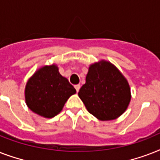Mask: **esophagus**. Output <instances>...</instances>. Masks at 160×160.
Returning <instances> with one entry per match:
<instances>
[{
	"label": "esophagus",
	"mask_w": 160,
	"mask_h": 160,
	"mask_svg": "<svg viewBox=\"0 0 160 160\" xmlns=\"http://www.w3.org/2000/svg\"><path fill=\"white\" fill-rule=\"evenodd\" d=\"M75 90H76V91H77V92H79V90H80V85H75Z\"/></svg>",
	"instance_id": "1"
}]
</instances>
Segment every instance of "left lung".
Returning <instances> with one entry per match:
<instances>
[{"instance_id": "8db88e82", "label": "left lung", "mask_w": 160, "mask_h": 160, "mask_svg": "<svg viewBox=\"0 0 160 160\" xmlns=\"http://www.w3.org/2000/svg\"><path fill=\"white\" fill-rule=\"evenodd\" d=\"M89 113L102 121L119 118L131 100L129 82L119 69L101 60L91 64L78 93Z\"/></svg>"}]
</instances>
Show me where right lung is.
<instances>
[{
    "label": "right lung",
    "instance_id": "right-lung-1",
    "mask_svg": "<svg viewBox=\"0 0 160 160\" xmlns=\"http://www.w3.org/2000/svg\"><path fill=\"white\" fill-rule=\"evenodd\" d=\"M76 90L59 72L55 64L44 65L29 78L25 88L26 104L31 111L44 118L57 115Z\"/></svg>",
    "mask_w": 160,
    "mask_h": 160
}]
</instances>
